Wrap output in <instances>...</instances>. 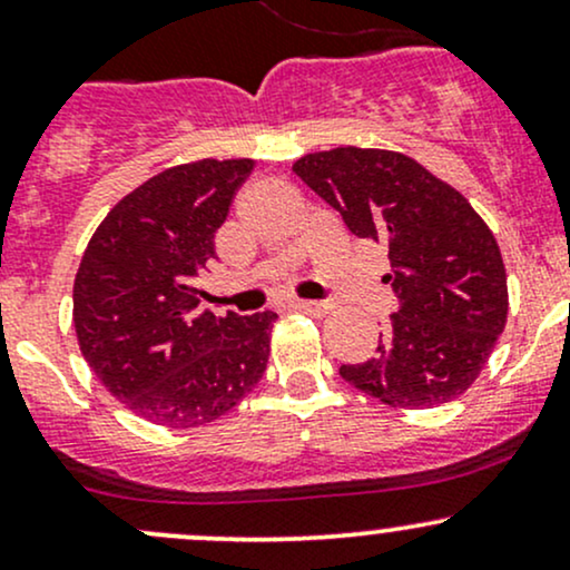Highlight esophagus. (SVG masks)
Instances as JSON below:
<instances>
[{"label":"esophagus","mask_w":570,"mask_h":570,"mask_svg":"<svg viewBox=\"0 0 570 570\" xmlns=\"http://www.w3.org/2000/svg\"><path fill=\"white\" fill-rule=\"evenodd\" d=\"M292 307L294 311H303L307 316H316V318H322L332 311L330 303H318V299H294Z\"/></svg>","instance_id":"esophagus-1"}]
</instances>
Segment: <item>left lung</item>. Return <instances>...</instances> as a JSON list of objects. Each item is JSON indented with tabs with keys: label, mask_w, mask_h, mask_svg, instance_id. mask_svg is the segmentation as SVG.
I'll list each match as a JSON object with an SVG mask.
<instances>
[{
	"label": "left lung",
	"mask_w": 570,
	"mask_h": 570,
	"mask_svg": "<svg viewBox=\"0 0 570 570\" xmlns=\"http://www.w3.org/2000/svg\"><path fill=\"white\" fill-rule=\"evenodd\" d=\"M292 171L358 238L389 248L399 311L377 353L340 375L391 407L429 410L476 381L509 313L507 271L490 227L448 181L391 149L337 147Z\"/></svg>",
	"instance_id": "1"
}]
</instances>
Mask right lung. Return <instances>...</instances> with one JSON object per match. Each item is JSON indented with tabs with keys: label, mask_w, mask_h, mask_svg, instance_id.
<instances>
[{
	"label": "right lung",
	"mask_w": 570,
	"mask_h": 570,
	"mask_svg": "<svg viewBox=\"0 0 570 570\" xmlns=\"http://www.w3.org/2000/svg\"><path fill=\"white\" fill-rule=\"evenodd\" d=\"M254 160L166 168L96 227L75 278V332L85 362L130 412L193 429L230 412L259 383L276 313L200 311L195 278Z\"/></svg>",
	"instance_id": "add662e5"
}]
</instances>
